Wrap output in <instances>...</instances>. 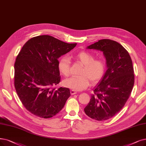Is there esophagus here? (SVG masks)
<instances>
[{"label":"esophagus","mask_w":146,"mask_h":146,"mask_svg":"<svg viewBox=\"0 0 146 146\" xmlns=\"http://www.w3.org/2000/svg\"><path fill=\"white\" fill-rule=\"evenodd\" d=\"M76 93H77V92H75V90H71V94L72 95L76 94Z\"/></svg>","instance_id":"obj_1"}]
</instances>
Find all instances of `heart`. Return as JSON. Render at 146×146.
Returning a JSON list of instances; mask_svg holds the SVG:
<instances>
[{
	"label": "heart",
	"instance_id": "b5f03b06",
	"mask_svg": "<svg viewBox=\"0 0 146 146\" xmlns=\"http://www.w3.org/2000/svg\"><path fill=\"white\" fill-rule=\"evenodd\" d=\"M75 58L84 65L81 69L80 76H73L64 80L63 84L68 88L75 91L83 90L90 84H96L105 74L106 66L102 59H95V57L86 51L80 52L75 55ZM60 72L64 76H68L70 74L69 59L64 56L58 63Z\"/></svg>",
	"mask_w": 146,
	"mask_h": 146
}]
</instances>
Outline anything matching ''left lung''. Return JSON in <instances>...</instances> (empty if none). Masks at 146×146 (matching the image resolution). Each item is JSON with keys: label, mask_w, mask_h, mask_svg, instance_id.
<instances>
[{"label": "left lung", "mask_w": 146, "mask_h": 146, "mask_svg": "<svg viewBox=\"0 0 146 146\" xmlns=\"http://www.w3.org/2000/svg\"><path fill=\"white\" fill-rule=\"evenodd\" d=\"M87 48L103 52L107 70L95 87L84 112L93 119L106 120L120 111L131 95L134 84L132 62L127 51L113 40L101 39Z\"/></svg>", "instance_id": "obj_1"}]
</instances>
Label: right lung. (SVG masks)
<instances>
[{"label":"right lung","instance_id":"add662e5","mask_svg":"<svg viewBox=\"0 0 146 146\" xmlns=\"http://www.w3.org/2000/svg\"><path fill=\"white\" fill-rule=\"evenodd\" d=\"M68 44L49 35L32 38L23 45L14 64V86L23 106L40 118L53 117L63 108L71 93L53 86L60 76L58 59L72 50Z\"/></svg>","mask_w":146,"mask_h":146}]
</instances>
